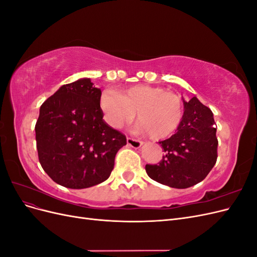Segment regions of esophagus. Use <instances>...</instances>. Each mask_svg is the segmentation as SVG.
I'll return each instance as SVG.
<instances>
[{
  "label": "esophagus",
  "instance_id": "esophagus-1",
  "mask_svg": "<svg viewBox=\"0 0 257 257\" xmlns=\"http://www.w3.org/2000/svg\"><path fill=\"white\" fill-rule=\"evenodd\" d=\"M126 143L130 147L132 148H135V149H138V148H141L143 146V142L141 141H137V139H134V138H131V137H127L126 138Z\"/></svg>",
  "mask_w": 257,
  "mask_h": 257
}]
</instances>
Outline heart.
Returning a JSON list of instances; mask_svg holds the SVG:
<instances>
[{
  "label": "heart",
  "instance_id": "obj_1",
  "mask_svg": "<svg viewBox=\"0 0 257 257\" xmlns=\"http://www.w3.org/2000/svg\"><path fill=\"white\" fill-rule=\"evenodd\" d=\"M107 123L119 128L135 118L138 133L163 139L175 133L183 118L180 97L173 92L148 84H136L118 91L105 92L99 99Z\"/></svg>",
  "mask_w": 257,
  "mask_h": 257
}]
</instances>
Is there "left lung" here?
<instances>
[{
  "label": "left lung",
  "mask_w": 257,
  "mask_h": 257,
  "mask_svg": "<svg viewBox=\"0 0 257 257\" xmlns=\"http://www.w3.org/2000/svg\"><path fill=\"white\" fill-rule=\"evenodd\" d=\"M183 100L184 112L176 133L159 144L164 150L159 165H146V172L159 183L186 189L203 181L217 158L213 113L196 96Z\"/></svg>",
  "instance_id": "1"
}]
</instances>
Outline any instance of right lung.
I'll return each mask as SVG.
<instances>
[{
  "label": "right lung",
  "mask_w": 257,
  "mask_h": 257,
  "mask_svg": "<svg viewBox=\"0 0 257 257\" xmlns=\"http://www.w3.org/2000/svg\"><path fill=\"white\" fill-rule=\"evenodd\" d=\"M102 91L90 78L62 85L43 103L35 125L43 169L68 189H87L109 178L126 138L103 120Z\"/></svg>",
  "instance_id": "obj_1"
}]
</instances>
